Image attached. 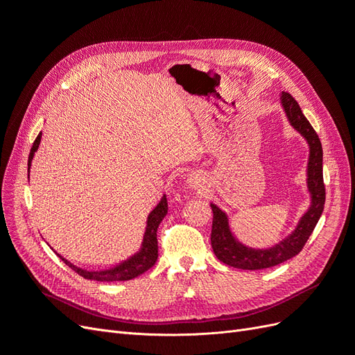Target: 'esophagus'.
I'll use <instances>...</instances> for the list:
<instances>
[{
    "mask_svg": "<svg viewBox=\"0 0 355 355\" xmlns=\"http://www.w3.org/2000/svg\"><path fill=\"white\" fill-rule=\"evenodd\" d=\"M187 184L192 189H198L200 187L204 185V176L201 173H189L187 178Z\"/></svg>",
    "mask_w": 355,
    "mask_h": 355,
    "instance_id": "esophagus-1",
    "label": "esophagus"
}]
</instances>
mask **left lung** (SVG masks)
Wrapping results in <instances>:
<instances>
[{
  "label": "left lung",
  "instance_id": "8db88e82",
  "mask_svg": "<svg viewBox=\"0 0 355 355\" xmlns=\"http://www.w3.org/2000/svg\"><path fill=\"white\" fill-rule=\"evenodd\" d=\"M280 99L290 124L306 139L309 145L306 184L311 194V207L300 218L297 227L287 239L272 245L271 249H252L234 237L230 230L227 213L214 204H210L213 210L210 235L213 252L220 262L239 268V270H265V268H271L292 259L304 249L324 209L326 188L323 182V148H321L318 135L300 111V106L292 94L283 92Z\"/></svg>",
  "mask_w": 355,
  "mask_h": 355
}]
</instances>
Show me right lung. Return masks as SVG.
I'll use <instances>...</instances> for the list:
<instances>
[{"label":"right lung","mask_w":355,"mask_h":355,"mask_svg":"<svg viewBox=\"0 0 355 355\" xmlns=\"http://www.w3.org/2000/svg\"><path fill=\"white\" fill-rule=\"evenodd\" d=\"M41 142V133L37 136L34 141V145L31 148V153L28 157V171L31 168L32 158H34V154L37 153L38 145ZM167 198L163 196L161 201L157 204V207L149 213L148 220H146V230L144 235V241L142 247L136 254L132 257H128L127 261L115 265L114 268H110V270H102V271H87L83 270V268L75 266L73 263L68 262L65 257H62L59 253H56L60 259L65 262L71 270H73L78 275L87 278V280H96V282H127L132 280V278L144 274L148 271L149 268H153L157 257H158V241H157V230L161 220L164 219L167 214Z\"/></svg>","instance_id":"right-lung-1"}]
</instances>
